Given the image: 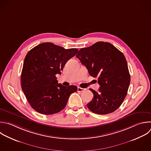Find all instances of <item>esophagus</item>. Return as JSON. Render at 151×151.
<instances>
[{"label": "esophagus", "instance_id": "obj_1", "mask_svg": "<svg viewBox=\"0 0 151 151\" xmlns=\"http://www.w3.org/2000/svg\"><path fill=\"white\" fill-rule=\"evenodd\" d=\"M84 90H85L84 88H81V87H78L77 88V91H78V92H82V91H84Z\"/></svg>", "mask_w": 151, "mask_h": 151}]
</instances>
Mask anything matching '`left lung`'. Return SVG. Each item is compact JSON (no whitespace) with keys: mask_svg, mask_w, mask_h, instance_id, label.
<instances>
[{"mask_svg":"<svg viewBox=\"0 0 151 151\" xmlns=\"http://www.w3.org/2000/svg\"><path fill=\"white\" fill-rule=\"evenodd\" d=\"M76 57L91 76L98 78L100 85L97 92L90 88L94 97L87 104L88 109L99 114L114 111L123 103L130 82L123 53L109 42H97L80 49Z\"/></svg>","mask_w":151,"mask_h":151,"instance_id":"1","label":"left lung"}]
</instances>
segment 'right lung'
Masks as SVG:
<instances>
[{"label":"right lung","mask_w":151,"mask_h":151,"mask_svg":"<svg viewBox=\"0 0 151 151\" xmlns=\"http://www.w3.org/2000/svg\"><path fill=\"white\" fill-rule=\"evenodd\" d=\"M51 42L38 45L27 54L21 73V87L31 107L44 114L57 113L65 107L75 86L58 83L56 74L77 52Z\"/></svg>","instance_id":"add662e5"}]
</instances>
